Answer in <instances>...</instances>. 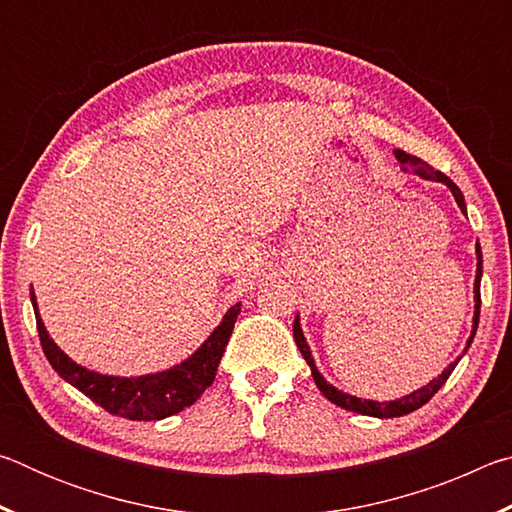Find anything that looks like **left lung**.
I'll return each instance as SVG.
<instances>
[{
    "label": "left lung",
    "instance_id": "8db88e82",
    "mask_svg": "<svg viewBox=\"0 0 512 512\" xmlns=\"http://www.w3.org/2000/svg\"><path fill=\"white\" fill-rule=\"evenodd\" d=\"M395 158L400 160L402 164V171H411L415 173V176H420L424 180H433V183H443L449 187V192L454 194L458 207H461V212L465 214L467 207H465V198H463V192L458 189L452 180H449L445 173L436 171L433 167H429V164H424L422 160L413 158V155L404 153L397 149L395 151ZM481 275H483V257H481V246L479 241H476V280H474V318H472V334L470 339H467V345H465V352L467 348H470L472 341H474V334H476V327H479V314H481ZM293 339H296L298 348L302 352V357H305V361L309 363L311 368V377H314L318 391L323 393L329 402L341 406V409L345 411H354V413H361V415H370V418H400V415H406V413H413L415 409H420L422 404H427L433 395H436L440 391V386L445 384L447 377L452 375L456 363H458V357L454 363H449V366L443 370V375H438L436 379H431L427 386L418 388V391H413L409 395L400 397V400H393V402H375V400H361V397H354L350 393H343L339 391V388L329 384V381L320 375L316 363H314V357H311V350H309V343L305 339V334H302V327H300V316H296V320H293Z\"/></svg>",
    "mask_w": 512,
    "mask_h": 512
}]
</instances>
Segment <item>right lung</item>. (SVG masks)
<instances>
[{
    "instance_id": "right-lung-1",
    "label": "right lung",
    "mask_w": 512,
    "mask_h": 512,
    "mask_svg": "<svg viewBox=\"0 0 512 512\" xmlns=\"http://www.w3.org/2000/svg\"><path fill=\"white\" fill-rule=\"evenodd\" d=\"M31 302L36 311L42 350H45L51 368L74 388H79L83 395H88L92 402H97L101 409L128 420H162L192 406L205 393V388L212 386L216 368H219L225 345L230 341L241 311V302L225 311L219 327H214V332L207 336L201 348L192 357L180 361L178 366L142 377H112L83 368L69 359L42 323L33 287Z\"/></svg>"
}]
</instances>
